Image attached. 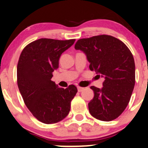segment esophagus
Returning a JSON list of instances; mask_svg holds the SVG:
<instances>
[{
    "mask_svg": "<svg viewBox=\"0 0 148 148\" xmlns=\"http://www.w3.org/2000/svg\"><path fill=\"white\" fill-rule=\"evenodd\" d=\"M84 90V88L82 87H80V86H77V90L78 92H82Z\"/></svg>",
    "mask_w": 148,
    "mask_h": 148,
    "instance_id": "34e87169",
    "label": "esophagus"
}]
</instances>
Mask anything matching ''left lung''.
Here are the masks:
<instances>
[{
  "instance_id": "8db88e82",
  "label": "left lung",
  "mask_w": 148,
  "mask_h": 148,
  "mask_svg": "<svg viewBox=\"0 0 148 148\" xmlns=\"http://www.w3.org/2000/svg\"><path fill=\"white\" fill-rule=\"evenodd\" d=\"M75 49L84 52L90 71L104 78L103 87L90 88L94 97L88 103L90 114L110 121L124 111L135 84V64L130 49L111 36L101 35L78 40Z\"/></svg>"
}]
</instances>
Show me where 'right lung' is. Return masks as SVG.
<instances>
[{
    "label": "right lung",
    "mask_w": 148,
    "mask_h": 148,
    "mask_svg": "<svg viewBox=\"0 0 148 148\" xmlns=\"http://www.w3.org/2000/svg\"><path fill=\"white\" fill-rule=\"evenodd\" d=\"M75 40L41 38L24 48L17 66L18 88L25 105L35 117L47 124L58 123L69 114L77 92L74 85L66 89L51 81L62 53Z\"/></svg>",
    "instance_id": "obj_1"
}]
</instances>
